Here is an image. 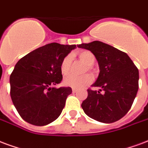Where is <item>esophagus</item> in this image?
<instances>
[{"mask_svg": "<svg viewBox=\"0 0 148 148\" xmlns=\"http://www.w3.org/2000/svg\"><path fill=\"white\" fill-rule=\"evenodd\" d=\"M72 90H73V94H75V93H77V90H75V89H74V88H73L72 89Z\"/></svg>", "mask_w": 148, "mask_h": 148, "instance_id": "1", "label": "esophagus"}]
</instances>
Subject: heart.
Masks as SVG:
<instances>
[{
	"mask_svg": "<svg viewBox=\"0 0 148 148\" xmlns=\"http://www.w3.org/2000/svg\"><path fill=\"white\" fill-rule=\"evenodd\" d=\"M78 57L88 67V70L92 69V67L94 66L95 61H96L95 56L92 52L89 51H83L79 52ZM72 60H73V58L70 54L66 55L62 60L61 64H60V71L63 75H67L68 73H69ZM92 81H93V78L89 74L82 75V76L69 75L64 79L63 83L65 86H70L74 89H81L90 84Z\"/></svg>",
	"mask_w": 148,
	"mask_h": 148,
	"instance_id": "heart-1",
	"label": "heart"
}]
</instances>
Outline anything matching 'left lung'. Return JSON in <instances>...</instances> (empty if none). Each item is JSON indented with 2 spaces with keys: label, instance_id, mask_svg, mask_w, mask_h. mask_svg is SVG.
<instances>
[{
  "label": "left lung",
  "instance_id": "1",
  "mask_svg": "<svg viewBox=\"0 0 148 148\" xmlns=\"http://www.w3.org/2000/svg\"><path fill=\"white\" fill-rule=\"evenodd\" d=\"M77 47L90 51L100 69L99 75L92 85L100 90L88 89V96L81 104L85 114L101 123L119 120L130 109L137 94L138 69L126 53L101 41Z\"/></svg>",
  "mask_w": 148,
  "mask_h": 148
}]
</instances>
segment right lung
Here are the masks:
<instances>
[{
    "label": "right lung",
    "instance_id": "add662e5",
    "mask_svg": "<svg viewBox=\"0 0 148 148\" xmlns=\"http://www.w3.org/2000/svg\"><path fill=\"white\" fill-rule=\"evenodd\" d=\"M76 47L51 43L22 58L10 75L11 97L23 119L34 125L56 120L72 94L71 87L56 88L61 83L62 60Z\"/></svg>",
    "mask_w": 148,
    "mask_h": 148
}]
</instances>
